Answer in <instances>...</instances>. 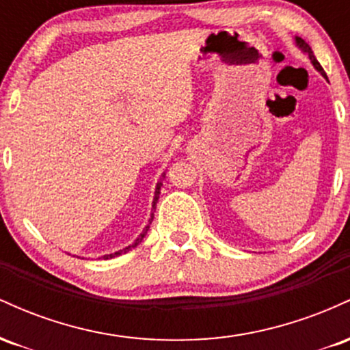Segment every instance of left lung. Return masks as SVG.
<instances>
[{
    "label": "left lung",
    "mask_w": 350,
    "mask_h": 350,
    "mask_svg": "<svg viewBox=\"0 0 350 350\" xmlns=\"http://www.w3.org/2000/svg\"><path fill=\"white\" fill-rule=\"evenodd\" d=\"M296 44H298V46L301 47V49H303L304 52H308V55H309V59H311V62H312V66L316 67L317 70L321 72V74L324 75V77H326V74H324V70H323V67H321V64L317 62L316 60V57H314V54H312V51H311V47H309V44L304 41V39H301V38H296ZM327 79V77H326Z\"/></svg>",
    "instance_id": "left-lung-1"
}]
</instances>
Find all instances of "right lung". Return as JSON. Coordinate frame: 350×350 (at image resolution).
<instances>
[{"label": "right lung", "instance_id": "right-lung-1", "mask_svg": "<svg viewBox=\"0 0 350 350\" xmlns=\"http://www.w3.org/2000/svg\"><path fill=\"white\" fill-rule=\"evenodd\" d=\"M161 186H163V184H161V180H159V183H158V186H156V192H154V200H152V214H151L150 224L152 222V217H154V208H156V202H158V198H159V189H161ZM150 224H148L146 228H144V230L142 232V235H139L138 239L135 240V243L128 245V247H126V248H123V250H118V252H115V253H110V255H105V256H103V258H105V260H108V258H115V256H120V255H122V253H126V252H130L131 248H135L136 245H138V243L142 242V240L144 239V235H146L148 228H150Z\"/></svg>", "mask_w": 350, "mask_h": 350}]
</instances>
